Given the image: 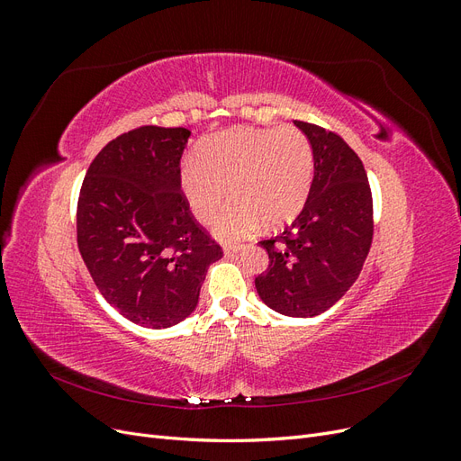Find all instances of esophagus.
Returning a JSON list of instances; mask_svg holds the SVG:
<instances>
[{"instance_id": "34e87169", "label": "esophagus", "mask_w": 461, "mask_h": 461, "mask_svg": "<svg viewBox=\"0 0 461 461\" xmlns=\"http://www.w3.org/2000/svg\"><path fill=\"white\" fill-rule=\"evenodd\" d=\"M222 252H225V256H227V258H230V256H234V254H239V252H240V244L225 246V248H222Z\"/></svg>"}]
</instances>
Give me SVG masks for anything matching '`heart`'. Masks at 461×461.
<instances>
[{
	"instance_id": "1",
	"label": "heart",
	"mask_w": 461,
	"mask_h": 461,
	"mask_svg": "<svg viewBox=\"0 0 461 461\" xmlns=\"http://www.w3.org/2000/svg\"><path fill=\"white\" fill-rule=\"evenodd\" d=\"M178 185L192 215L215 222L222 242L242 240L265 225L276 229L294 219L313 185V148L294 127H236L207 136L198 158L180 165Z\"/></svg>"
}]
</instances>
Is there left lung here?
I'll list each match as a JSON object with an SVG mask.
<instances>
[{
	"label": "left lung",
	"mask_w": 461,
	"mask_h": 461,
	"mask_svg": "<svg viewBox=\"0 0 461 461\" xmlns=\"http://www.w3.org/2000/svg\"><path fill=\"white\" fill-rule=\"evenodd\" d=\"M313 148V185L285 232L261 240L269 267L258 275L265 305L288 317H315L359 276L373 240V198L357 153L339 134L294 121Z\"/></svg>",
	"instance_id": "obj_1"
}]
</instances>
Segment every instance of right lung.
Masks as SVG:
<instances>
[{
    "instance_id": "1",
    "label": "right lung",
    "mask_w": 461,
    "mask_h": 461,
    "mask_svg": "<svg viewBox=\"0 0 461 461\" xmlns=\"http://www.w3.org/2000/svg\"><path fill=\"white\" fill-rule=\"evenodd\" d=\"M188 138L180 127L117 136L90 163L78 196L77 242L97 290L148 329L196 310L209 265L222 258L180 192Z\"/></svg>"
}]
</instances>
